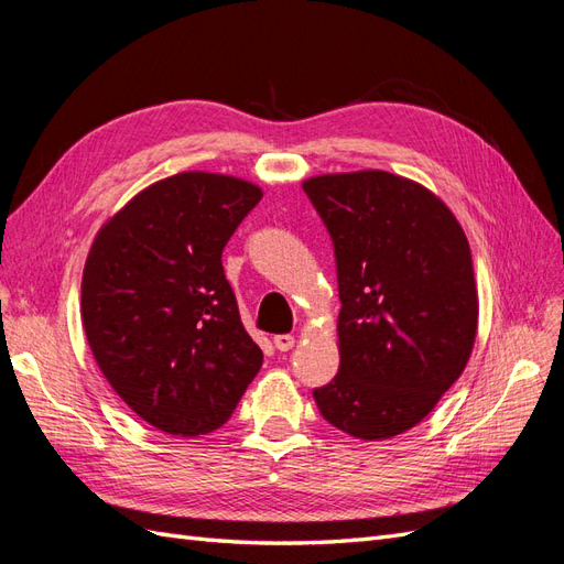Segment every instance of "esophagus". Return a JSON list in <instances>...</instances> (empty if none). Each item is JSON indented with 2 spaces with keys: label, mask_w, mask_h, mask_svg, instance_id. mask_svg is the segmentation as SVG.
Segmentation results:
<instances>
[{
  "label": "esophagus",
  "mask_w": 564,
  "mask_h": 564,
  "mask_svg": "<svg viewBox=\"0 0 564 564\" xmlns=\"http://www.w3.org/2000/svg\"><path fill=\"white\" fill-rule=\"evenodd\" d=\"M272 344H275V348H278L280 352H286V350L294 348L296 338H294L292 334H278L275 338H272Z\"/></svg>",
  "instance_id": "1"
}]
</instances>
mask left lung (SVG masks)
<instances>
[{
	"mask_svg": "<svg viewBox=\"0 0 564 564\" xmlns=\"http://www.w3.org/2000/svg\"><path fill=\"white\" fill-rule=\"evenodd\" d=\"M303 191L338 272L340 365L313 390L319 414L379 442L429 416L464 373L477 336L468 237L429 187L381 169L319 174Z\"/></svg>",
	"mask_w": 564,
	"mask_h": 564,
	"instance_id": "8db88e82",
	"label": "left lung"
}]
</instances>
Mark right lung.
<instances>
[{
	"instance_id": "1",
	"label": "right lung",
	"mask_w": 564,
	"mask_h": 564,
	"mask_svg": "<svg viewBox=\"0 0 564 564\" xmlns=\"http://www.w3.org/2000/svg\"><path fill=\"white\" fill-rule=\"evenodd\" d=\"M261 197L245 178L183 172L143 187L94 237L84 334L112 390L152 429H220L263 365L220 263Z\"/></svg>"
}]
</instances>
